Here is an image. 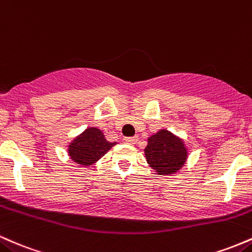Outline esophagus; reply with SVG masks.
<instances>
[{"mask_svg": "<svg viewBox=\"0 0 252 252\" xmlns=\"http://www.w3.org/2000/svg\"><path fill=\"white\" fill-rule=\"evenodd\" d=\"M138 140V137H125L124 138V143L126 144H135Z\"/></svg>", "mask_w": 252, "mask_h": 252, "instance_id": "1", "label": "esophagus"}]
</instances>
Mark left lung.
I'll use <instances>...</instances> for the list:
<instances>
[{
	"mask_svg": "<svg viewBox=\"0 0 252 252\" xmlns=\"http://www.w3.org/2000/svg\"><path fill=\"white\" fill-rule=\"evenodd\" d=\"M144 151L150 166L158 175L174 174L187 159V149L183 141L166 129H160L150 137Z\"/></svg>",
	"mask_w": 252,
	"mask_h": 252,
	"instance_id": "obj_1",
	"label": "left lung"
}]
</instances>
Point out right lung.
Here are the masks:
<instances>
[{
  "mask_svg": "<svg viewBox=\"0 0 252 252\" xmlns=\"http://www.w3.org/2000/svg\"><path fill=\"white\" fill-rule=\"evenodd\" d=\"M115 143L106 140L100 129L87 128L69 145V156L73 162L82 165H92L100 159Z\"/></svg>",
  "mask_w": 252,
  "mask_h": 252,
  "instance_id": "add662e5",
  "label": "right lung"
}]
</instances>
